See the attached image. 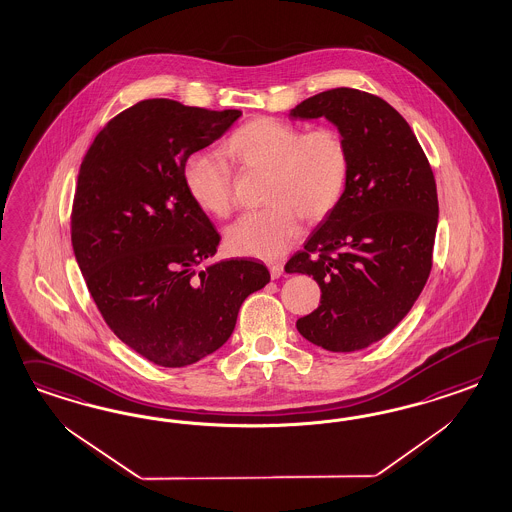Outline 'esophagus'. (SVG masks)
<instances>
[{
    "mask_svg": "<svg viewBox=\"0 0 512 512\" xmlns=\"http://www.w3.org/2000/svg\"><path fill=\"white\" fill-rule=\"evenodd\" d=\"M268 268H270V278L272 279H278L283 274V264L281 263L270 264Z\"/></svg>",
    "mask_w": 512,
    "mask_h": 512,
    "instance_id": "obj_1",
    "label": "esophagus"
}]
</instances>
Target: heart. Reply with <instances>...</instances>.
Returning <instances> with one entry per match:
<instances>
[{"instance_id":"obj_1","label":"heart","mask_w":512,"mask_h":512,"mask_svg":"<svg viewBox=\"0 0 512 512\" xmlns=\"http://www.w3.org/2000/svg\"><path fill=\"white\" fill-rule=\"evenodd\" d=\"M225 150L242 167L266 171L268 206L244 214L227 229V246L236 255L276 261L295 242L300 216L308 221L328 216L349 180V148L334 127L302 133L296 125L257 118L238 127ZM182 180L191 201L206 214L229 216L231 171L219 155H187Z\"/></svg>"}]
</instances>
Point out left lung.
Segmentation results:
<instances>
[{
  "label": "left lung",
  "instance_id": "left-lung-1",
  "mask_svg": "<svg viewBox=\"0 0 512 512\" xmlns=\"http://www.w3.org/2000/svg\"><path fill=\"white\" fill-rule=\"evenodd\" d=\"M289 118H325L351 157L338 206L285 264L287 274H308L321 287L319 308L296 328L326 351H360L396 328L430 276L439 217L434 172L400 112L372 93H317Z\"/></svg>",
  "mask_w": 512,
  "mask_h": 512
}]
</instances>
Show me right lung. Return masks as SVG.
I'll return each instance as SVG.
<instances>
[{
    "instance_id": "add662e5",
    "label": "right lung",
    "mask_w": 512,
    "mask_h": 512,
    "mask_svg": "<svg viewBox=\"0 0 512 512\" xmlns=\"http://www.w3.org/2000/svg\"><path fill=\"white\" fill-rule=\"evenodd\" d=\"M240 110L146 99L93 140L78 171L73 249L110 330L163 368H184L231 338L242 302L263 289L259 261L216 255L219 234L187 195V155L210 146Z\"/></svg>"
}]
</instances>
